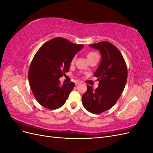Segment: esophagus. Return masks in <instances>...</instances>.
<instances>
[{"label": "esophagus", "instance_id": "esophagus-1", "mask_svg": "<svg viewBox=\"0 0 153 153\" xmlns=\"http://www.w3.org/2000/svg\"><path fill=\"white\" fill-rule=\"evenodd\" d=\"M75 85H78V84H81V82L79 80H75Z\"/></svg>", "mask_w": 153, "mask_h": 153}]
</instances>
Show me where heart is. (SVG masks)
I'll list each match as a JSON object with an SVG mask.
<instances>
[{
    "label": "heart",
    "instance_id": "heart-1",
    "mask_svg": "<svg viewBox=\"0 0 153 153\" xmlns=\"http://www.w3.org/2000/svg\"><path fill=\"white\" fill-rule=\"evenodd\" d=\"M87 59L89 60V61H91L92 59H99V55L95 52H93V51H90V52H88L87 53ZM75 57H73L71 61V64H73L75 62Z\"/></svg>",
    "mask_w": 153,
    "mask_h": 153
}]
</instances>
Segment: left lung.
Masks as SVG:
<instances>
[{
	"label": "left lung",
	"instance_id": "8db88e82",
	"mask_svg": "<svg viewBox=\"0 0 153 153\" xmlns=\"http://www.w3.org/2000/svg\"><path fill=\"white\" fill-rule=\"evenodd\" d=\"M89 46L100 50L102 59L94 73L99 80L98 87L94 89L87 85L82 104L89 112L101 114L112 108L121 96L127 81V66L122 53L108 41Z\"/></svg>",
	"mask_w": 153,
	"mask_h": 153
}]
</instances>
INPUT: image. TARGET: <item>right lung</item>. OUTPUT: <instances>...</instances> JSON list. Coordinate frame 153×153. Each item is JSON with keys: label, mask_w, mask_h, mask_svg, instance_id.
Masks as SVG:
<instances>
[{"label": "right lung", "mask_w": 153, "mask_h": 153, "mask_svg": "<svg viewBox=\"0 0 153 153\" xmlns=\"http://www.w3.org/2000/svg\"><path fill=\"white\" fill-rule=\"evenodd\" d=\"M83 47L62 38H55L43 44L34 56L29 69V81L36 100L49 110L65 103L75 84L62 85L59 78L68 72L72 59Z\"/></svg>", "instance_id": "right-lung-1"}]
</instances>
